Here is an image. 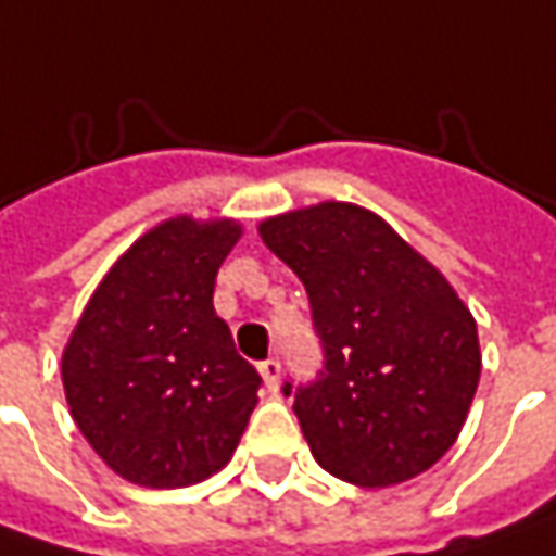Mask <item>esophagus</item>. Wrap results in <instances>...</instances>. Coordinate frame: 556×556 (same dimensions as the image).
<instances>
[{
    "label": "esophagus",
    "mask_w": 556,
    "mask_h": 556,
    "mask_svg": "<svg viewBox=\"0 0 556 556\" xmlns=\"http://www.w3.org/2000/svg\"><path fill=\"white\" fill-rule=\"evenodd\" d=\"M258 374H262V379H265L268 392H275V389H278V382H281V361H278V357L262 361V364H258Z\"/></svg>",
    "instance_id": "34e87169"
}]
</instances>
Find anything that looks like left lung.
<instances>
[{
    "instance_id": "1",
    "label": "left lung",
    "mask_w": 556,
    "mask_h": 556,
    "mask_svg": "<svg viewBox=\"0 0 556 556\" xmlns=\"http://www.w3.org/2000/svg\"><path fill=\"white\" fill-rule=\"evenodd\" d=\"M258 233L303 281L323 348L316 377L281 386L316 462L361 488L440 462L481 377L478 326L450 281L357 205L323 202Z\"/></svg>"
}]
</instances>
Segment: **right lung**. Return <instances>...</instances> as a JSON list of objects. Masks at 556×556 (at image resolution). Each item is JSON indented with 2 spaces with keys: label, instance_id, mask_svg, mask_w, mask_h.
Listing matches in <instances>:
<instances>
[{
  "label": "right lung",
  "instance_id": "1",
  "mask_svg": "<svg viewBox=\"0 0 556 556\" xmlns=\"http://www.w3.org/2000/svg\"><path fill=\"white\" fill-rule=\"evenodd\" d=\"M233 220H164L113 265L62 354L85 440L141 488H186L220 471L256 408L258 370L215 313Z\"/></svg>",
  "mask_w": 556,
  "mask_h": 556
}]
</instances>
